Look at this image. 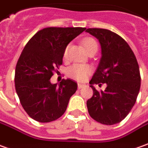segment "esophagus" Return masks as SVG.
I'll use <instances>...</instances> for the list:
<instances>
[{
    "label": "esophagus",
    "mask_w": 148,
    "mask_h": 148,
    "mask_svg": "<svg viewBox=\"0 0 148 148\" xmlns=\"http://www.w3.org/2000/svg\"><path fill=\"white\" fill-rule=\"evenodd\" d=\"M85 85H83V84H81V83H78V89H81V88H82V87H84Z\"/></svg>",
    "instance_id": "esophagus-1"
}]
</instances>
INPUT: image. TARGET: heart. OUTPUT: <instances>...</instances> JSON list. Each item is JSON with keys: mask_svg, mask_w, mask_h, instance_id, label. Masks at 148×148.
I'll use <instances>...</instances> for the list:
<instances>
[{"mask_svg": "<svg viewBox=\"0 0 148 148\" xmlns=\"http://www.w3.org/2000/svg\"><path fill=\"white\" fill-rule=\"evenodd\" d=\"M82 44L89 53L94 50L98 51V44L96 40L91 37L85 38L82 40ZM68 51H69V47H66L63 54L64 58H67L68 57ZM91 72H92V68L91 66L82 65V64H74L69 67L67 70V74L69 75V77L78 82L85 81L87 77L91 74Z\"/></svg>", "mask_w": 148, "mask_h": 148, "instance_id": "b5f03b06", "label": "heart"}]
</instances>
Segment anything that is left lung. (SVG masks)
Returning a JSON list of instances; mask_svg holds the SVG:
<instances>
[{"mask_svg":"<svg viewBox=\"0 0 148 148\" xmlns=\"http://www.w3.org/2000/svg\"><path fill=\"white\" fill-rule=\"evenodd\" d=\"M86 32L99 40L102 57L90 81L93 95L87 101L89 115L103 125L119 123L136 102L141 85L139 67L127 42L107 29L88 28ZM106 83L103 92L93 84Z\"/></svg>","mask_w":148,"mask_h":148,"instance_id":"8db88e82","label":"left lung"}]
</instances>
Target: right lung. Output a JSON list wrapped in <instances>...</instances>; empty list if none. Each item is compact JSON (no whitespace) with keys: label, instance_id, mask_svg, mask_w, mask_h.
Here are the masks:
<instances>
[{"label":"right lung","instance_id":"add662e5","mask_svg":"<svg viewBox=\"0 0 148 148\" xmlns=\"http://www.w3.org/2000/svg\"><path fill=\"white\" fill-rule=\"evenodd\" d=\"M85 30L44 28L25 46L15 68V89L23 108L32 119L50 122L66 112L78 85L70 78L62 79L59 85L52 84L50 78L62 65L66 46Z\"/></svg>","mask_w":148,"mask_h":148}]
</instances>
